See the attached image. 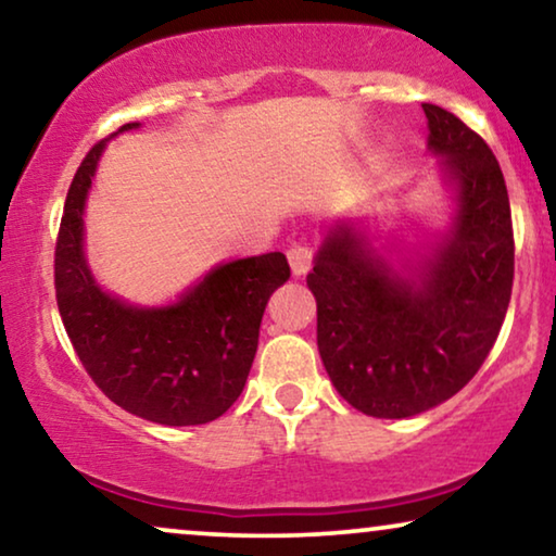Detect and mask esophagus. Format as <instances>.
Returning a JSON list of instances; mask_svg holds the SVG:
<instances>
[{"label":"esophagus","mask_w":556,"mask_h":556,"mask_svg":"<svg viewBox=\"0 0 556 556\" xmlns=\"http://www.w3.org/2000/svg\"><path fill=\"white\" fill-rule=\"evenodd\" d=\"M288 263H291V270L293 276H306L311 270V261H314V253H311L308 245H301V242H295V245L288 248Z\"/></svg>","instance_id":"obj_1"}]
</instances>
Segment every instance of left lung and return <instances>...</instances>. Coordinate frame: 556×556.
Here are the masks:
<instances>
[{"label": "left lung", "mask_w": 556, "mask_h": 556, "mask_svg": "<svg viewBox=\"0 0 556 556\" xmlns=\"http://www.w3.org/2000/svg\"><path fill=\"white\" fill-rule=\"evenodd\" d=\"M428 149L455 189L443 240L405 273L352 223H337L306 283L318 354L349 405L402 420L451 400L496 344L514 286V227L504 174L481 136L422 103Z\"/></svg>", "instance_id": "8db88e82"}]
</instances>
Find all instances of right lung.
<instances>
[{"mask_svg": "<svg viewBox=\"0 0 556 556\" xmlns=\"http://www.w3.org/2000/svg\"><path fill=\"white\" fill-rule=\"evenodd\" d=\"M105 143L80 162L60 219L55 295L65 331L98 390L126 413L172 428L212 422L240 397L263 311L291 268L283 253L223 263L156 308L105 293L83 250V210Z\"/></svg>", "mask_w": 556, "mask_h": 556, "instance_id": "1", "label": "right lung"}]
</instances>
